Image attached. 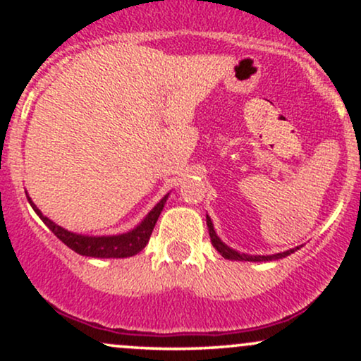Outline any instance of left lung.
Listing matches in <instances>:
<instances>
[{
    "instance_id": "obj_1",
    "label": "left lung",
    "mask_w": 361,
    "mask_h": 361,
    "mask_svg": "<svg viewBox=\"0 0 361 361\" xmlns=\"http://www.w3.org/2000/svg\"><path fill=\"white\" fill-rule=\"evenodd\" d=\"M207 227H209V234H210V241H212V246L219 252H221L224 258L231 259V261H252V263H261V261H276L281 258H287L288 255H292V252H295L297 250H300L302 247V246H297V247H292V250H287L283 252H276V255H267V256L246 255V252H239V251L233 250V247H229L221 238H219L217 233H215L214 224H212V221H210L209 215H207Z\"/></svg>"
}]
</instances>
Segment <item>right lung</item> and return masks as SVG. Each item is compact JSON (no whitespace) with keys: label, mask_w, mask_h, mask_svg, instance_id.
Here are the masks:
<instances>
[{"label":"right lung","mask_w":361,"mask_h":361,"mask_svg":"<svg viewBox=\"0 0 361 361\" xmlns=\"http://www.w3.org/2000/svg\"><path fill=\"white\" fill-rule=\"evenodd\" d=\"M168 197L169 193L164 195V197L149 210L146 217H144L134 229L127 231V233L114 235H86L71 233V231L57 226V224L52 222L51 219L45 217L27 193L28 204L32 205L35 214L42 219L45 226H47L49 229L66 244V246L71 247V250L76 251L78 255L90 256V258H128V256H134L137 255L139 251H142L149 243V238H151L152 229H154L157 217H159L161 210H163L164 204H166Z\"/></svg>","instance_id":"add662e5"}]
</instances>
